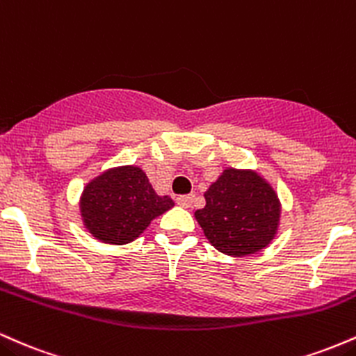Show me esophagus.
<instances>
[{"mask_svg":"<svg viewBox=\"0 0 356 356\" xmlns=\"http://www.w3.org/2000/svg\"><path fill=\"white\" fill-rule=\"evenodd\" d=\"M177 203L178 205L185 207V209H190L191 203H193V195H179L177 198Z\"/></svg>","mask_w":356,"mask_h":356,"instance_id":"obj_1","label":"esophagus"}]
</instances>
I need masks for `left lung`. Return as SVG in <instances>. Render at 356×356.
<instances>
[{
	"label": "left lung",
	"instance_id": "1",
	"mask_svg": "<svg viewBox=\"0 0 356 356\" xmlns=\"http://www.w3.org/2000/svg\"><path fill=\"white\" fill-rule=\"evenodd\" d=\"M207 205L195 211L203 234L222 254L243 257L274 238L281 205L269 183L254 171L227 168L205 191Z\"/></svg>",
	"mask_w": 356,
	"mask_h": 356
}]
</instances>
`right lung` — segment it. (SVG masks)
<instances>
[{"instance_id": "1", "label": "right lung", "mask_w": 356, "mask_h": 356, "mask_svg": "<svg viewBox=\"0 0 356 356\" xmlns=\"http://www.w3.org/2000/svg\"><path fill=\"white\" fill-rule=\"evenodd\" d=\"M170 197H158L145 171L122 166L106 171L83 188L81 211L83 225L101 242H133L153 218L173 207Z\"/></svg>"}]
</instances>
